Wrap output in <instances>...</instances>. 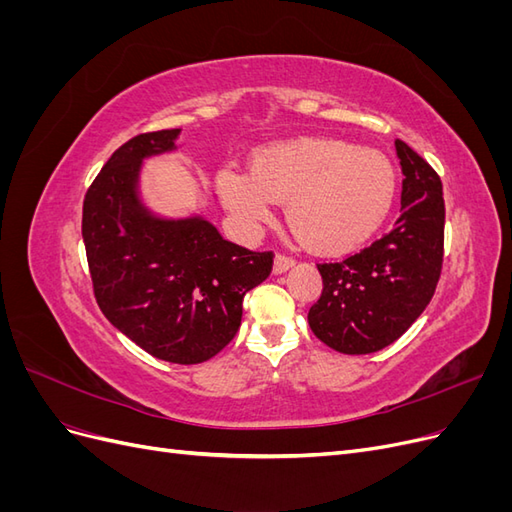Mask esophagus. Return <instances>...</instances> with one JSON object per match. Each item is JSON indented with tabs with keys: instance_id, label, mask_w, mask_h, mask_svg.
<instances>
[{
	"instance_id": "obj_1",
	"label": "esophagus",
	"mask_w": 512,
	"mask_h": 512,
	"mask_svg": "<svg viewBox=\"0 0 512 512\" xmlns=\"http://www.w3.org/2000/svg\"><path fill=\"white\" fill-rule=\"evenodd\" d=\"M294 267V260L292 258H288V256H275V262H273V271L280 275V273H286L288 269H292Z\"/></svg>"
}]
</instances>
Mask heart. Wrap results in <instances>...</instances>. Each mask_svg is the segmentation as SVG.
Returning a JSON list of instances; mask_svg holds the SVG:
<instances>
[{
  "instance_id": "obj_1",
  "label": "heart",
  "mask_w": 512,
  "mask_h": 512,
  "mask_svg": "<svg viewBox=\"0 0 512 512\" xmlns=\"http://www.w3.org/2000/svg\"><path fill=\"white\" fill-rule=\"evenodd\" d=\"M395 168L378 149L327 138H303L260 149L252 173L224 166L218 190L250 235L265 226L275 200H288L286 218L318 252L354 250L378 232L395 200Z\"/></svg>"
}]
</instances>
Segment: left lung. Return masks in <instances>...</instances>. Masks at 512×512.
<instances>
[{
    "instance_id": "8db88e82",
    "label": "left lung",
    "mask_w": 512,
    "mask_h": 512,
    "mask_svg": "<svg viewBox=\"0 0 512 512\" xmlns=\"http://www.w3.org/2000/svg\"><path fill=\"white\" fill-rule=\"evenodd\" d=\"M395 151L404 183L393 230L342 262L318 265L322 294L307 322L322 344L342 354L391 346L425 312L440 280L442 181L404 141H395Z\"/></svg>"
}]
</instances>
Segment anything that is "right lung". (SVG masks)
Wrapping results in <instances>:
<instances>
[{
    "mask_svg": "<svg viewBox=\"0 0 512 512\" xmlns=\"http://www.w3.org/2000/svg\"><path fill=\"white\" fill-rule=\"evenodd\" d=\"M179 134H138L108 158L85 194L83 241L106 320L156 359L196 365L237 335L243 297L267 280L273 254L226 241L203 215L147 207L143 162L175 151Z\"/></svg>",
    "mask_w": 512,
    "mask_h": 512,
    "instance_id": "1",
    "label": "right lung"
}]
</instances>
